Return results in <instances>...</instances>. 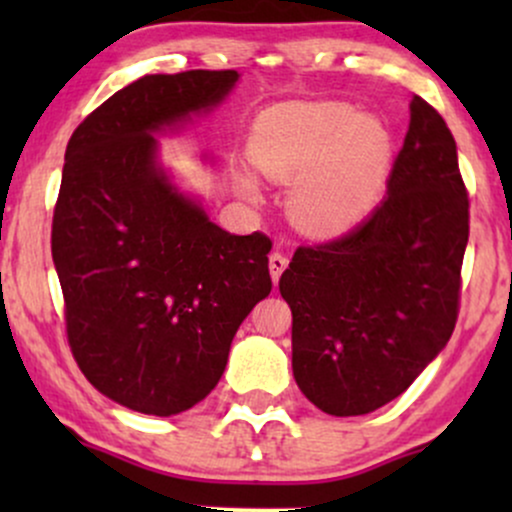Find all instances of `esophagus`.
I'll return each mask as SVG.
<instances>
[{
  "mask_svg": "<svg viewBox=\"0 0 512 512\" xmlns=\"http://www.w3.org/2000/svg\"><path fill=\"white\" fill-rule=\"evenodd\" d=\"M286 267H289V257H286L284 252L276 250V252H272V255H269V272H272L274 284H279V276Z\"/></svg>",
  "mask_w": 512,
  "mask_h": 512,
  "instance_id": "esophagus-1",
  "label": "esophagus"
}]
</instances>
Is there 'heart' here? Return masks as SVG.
I'll use <instances>...</instances> for the list:
<instances>
[{"label": "heart", "mask_w": 512, "mask_h": 512, "mask_svg": "<svg viewBox=\"0 0 512 512\" xmlns=\"http://www.w3.org/2000/svg\"><path fill=\"white\" fill-rule=\"evenodd\" d=\"M252 158L274 180L305 178L296 211L317 231H344L368 214L390 168V137L342 103H293L255 125Z\"/></svg>", "instance_id": "heart-1"}]
</instances>
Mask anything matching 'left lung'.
<instances>
[{
	"instance_id": "8db88e82",
	"label": "left lung",
	"mask_w": 512,
	"mask_h": 512,
	"mask_svg": "<svg viewBox=\"0 0 512 512\" xmlns=\"http://www.w3.org/2000/svg\"><path fill=\"white\" fill-rule=\"evenodd\" d=\"M467 238L455 139L414 96L387 197L354 231L301 245L279 279L293 378L317 409L368 414L419 378L455 330Z\"/></svg>"
}]
</instances>
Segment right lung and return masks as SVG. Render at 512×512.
Here are the masks:
<instances>
[{
  "instance_id": "add662e5",
  "label": "right lung",
  "mask_w": 512,
  "mask_h": 512,
  "mask_svg": "<svg viewBox=\"0 0 512 512\" xmlns=\"http://www.w3.org/2000/svg\"><path fill=\"white\" fill-rule=\"evenodd\" d=\"M236 69L151 74L74 129L52 214L64 325L88 383L122 407H195L272 291V240L231 236L156 168L151 134L216 105Z\"/></svg>"
}]
</instances>
